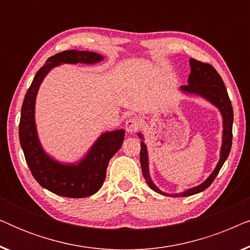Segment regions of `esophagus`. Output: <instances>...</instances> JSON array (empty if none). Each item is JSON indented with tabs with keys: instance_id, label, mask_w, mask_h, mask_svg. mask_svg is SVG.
<instances>
[{
	"instance_id": "1",
	"label": "esophagus",
	"mask_w": 250,
	"mask_h": 250,
	"mask_svg": "<svg viewBox=\"0 0 250 250\" xmlns=\"http://www.w3.org/2000/svg\"><path fill=\"white\" fill-rule=\"evenodd\" d=\"M140 125H141V122L138 118H129L125 123V128L128 133H135L138 131Z\"/></svg>"
}]
</instances>
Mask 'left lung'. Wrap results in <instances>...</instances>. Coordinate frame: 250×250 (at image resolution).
Segmentation results:
<instances>
[{"label":"left lung","instance_id":"obj_1","mask_svg":"<svg viewBox=\"0 0 250 250\" xmlns=\"http://www.w3.org/2000/svg\"><path fill=\"white\" fill-rule=\"evenodd\" d=\"M191 73L188 78V85H182L180 90L184 93L196 94L199 97L206 99L211 104H214L218 110H220L222 118H223V134H222V146H221V156L216 167L213 173L207 177V180L199 186L190 188L181 193H166L159 190L152 182L149 173V159H148V150L145 142H141V151H140V163H141L142 174L148 183V186L153 191L158 192L163 196L168 197H189L192 194L199 193L201 191L206 190L208 187L213 183L215 177L217 176L218 172L223 166V164L230 153L232 146V125H233V109H232L231 100L229 98L227 87L223 83V80L220 74L215 70L213 66L209 63L201 62L196 59H190ZM139 138L143 140L141 133H139Z\"/></svg>","mask_w":250,"mask_h":250}]
</instances>
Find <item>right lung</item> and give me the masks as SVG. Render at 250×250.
Returning <instances> with one entry per match:
<instances>
[{
  "instance_id": "add662e5",
  "label": "right lung",
  "mask_w": 250,
  "mask_h": 250,
  "mask_svg": "<svg viewBox=\"0 0 250 250\" xmlns=\"http://www.w3.org/2000/svg\"><path fill=\"white\" fill-rule=\"evenodd\" d=\"M101 54L90 51L68 50L50 57L37 71L23 99L19 123V140L27 165L41 187L68 198H84L100 190L105 179L109 160L121 149L125 131L105 132L99 136L86 156L77 164L53 159L41 146L35 124V101L40 85L52 68L61 63H98Z\"/></svg>"
}]
</instances>
